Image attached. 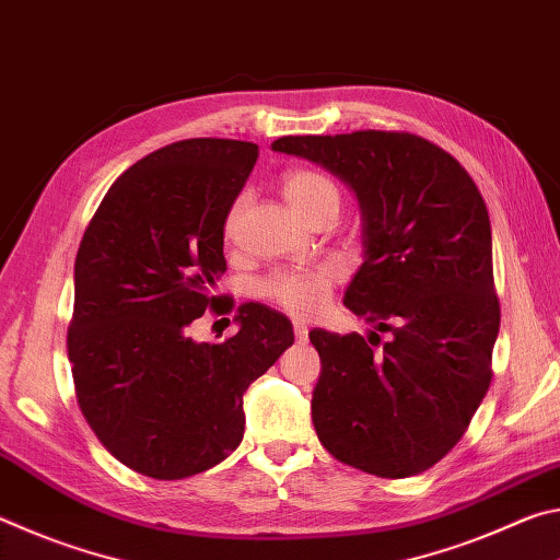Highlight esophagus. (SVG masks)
Segmentation results:
<instances>
[{
	"label": "esophagus",
	"mask_w": 560,
	"mask_h": 560,
	"mask_svg": "<svg viewBox=\"0 0 560 560\" xmlns=\"http://www.w3.org/2000/svg\"><path fill=\"white\" fill-rule=\"evenodd\" d=\"M293 336H296L299 343H306L308 340V326L303 320H293Z\"/></svg>",
	"instance_id": "1"
}]
</instances>
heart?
I'll return each instance as SVG.
<instances>
[{
	"mask_svg": "<svg viewBox=\"0 0 560 560\" xmlns=\"http://www.w3.org/2000/svg\"><path fill=\"white\" fill-rule=\"evenodd\" d=\"M281 192L293 210L301 217H306V220H314V217L320 210H326V207H336L338 210V189L326 175H320L318 170H289L281 179ZM240 210L242 200L232 207L230 217H226V234L234 230ZM343 264L336 259H326L308 264V267L271 271L269 277H264L259 281L257 291L264 301L287 311L289 316L314 318L328 306L330 293H334L336 283L343 279Z\"/></svg>",
	"mask_w": 560,
	"mask_h": 560,
	"instance_id": "obj_1",
	"label": "heart"
}]
</instances>
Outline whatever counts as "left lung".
<instances>
[{
  "mask_svg": "<svg viewBox=\"0 0 560 560\" xmlns=\"http://www.w3.org/2000/svg\"><path fill=\"white\" fill-rule=\"evenodd\" d=\"M271 148L346 179L363 212L365 261L343 303L375 330L308 334L324 365L311 400L320 444L383 479L434 467L494 375L501 308L485 197L457 158L415 132L283 136Z\"/></svg>",
  "mask_w": 560,
  "mask_h": 560,
  "instance_id": "8db88e82",
  "label": "left lung"
}]
</instances>
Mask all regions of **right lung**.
<instances>
[{
    "instance_id": "add662e5",
    "label": "right lung",
    "mask_w": 560,
    "mask_h": 560,
    "mask_svg": "<svg viewBox=\"0 0 560 560\" xmlns=\"http://www.w3.org/2000/svg\"><path fill=\"white\" fill-rule=\"evenodd\" d=\"M257 158L230 138L155 150L110 185L75 254V397L103 447L145 477H192L240 447L246 387L293 343L291 320L261 303L240 306L224 343L189 338L226 299L224 222Z\"/></svg>"
}]
</instances>
